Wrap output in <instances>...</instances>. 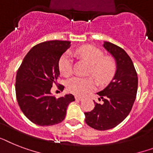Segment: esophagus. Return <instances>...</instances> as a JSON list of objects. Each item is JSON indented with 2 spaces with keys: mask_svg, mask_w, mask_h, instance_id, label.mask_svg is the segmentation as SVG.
Returning <instances> with one entry per match:
<instances>
[{
  "mask_svg": "<svg viewBox=\"0 0 153 153\" xmlns=\"http://www.w3.org/2000/svg\"><path fill=\"white\" fill-rule=\"evenodd\" d=\"M75 97V100H83L82 97L75 96V97Z\"/></svg>",
  "mask_w": 153,
  "mask_h": 153,
  "instance_id": "34e87169",
  "label": "esophagus"
}]
</instances>
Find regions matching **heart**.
<instances>
[{
	"instance_id": "obj_1",
	"label": "heart",
	"mask_w": 153,
	"mask_h": 153,
	"mask_svg": "<svg viewBox=\"0 0 153 153\" xmlns=\"http://www.w3.org/2000/svg\"><path fill=\"white\" fill-rule=\"evenodd\" d=\"M76 53L90 64L89 73L100 84L108 82L111 79L115 71V63L110 56H105L100 48L94 45H85L79 47ZM73 59L69 53H64L59 61V71L64 76L72 74ZM94 88V82L91 78L75 76L67 82V89L75 95H84Z\"/></svg>"
}]
</instances>
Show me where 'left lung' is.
Wrapping results in <instances>:
<instances>
[{
	"label": "left lung",
	"instance_id": "left-lung-1",
	"mask_svg": "<svg viewBox=\"0 0 153 153\" xmlns=\"http://www.w3.org/2000/svg\"><path fill=\"white\" fill-rule=\"evenodd\" d=\"M104 48L115 59L116 71L107 87L98 92V100L91 111L85 112V121L92 128L106 130L123 121L131 111L137 91V74L128 54L120 47L105 42Z\"/></svg>",
	"mask_w": 153,
	"mask_h": 153
}]
</instances>
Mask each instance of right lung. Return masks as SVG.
I'll use <instances>...</instances> for the list:
<instances>
[{
    "label": "right lung",
    "instance_id": "add662e5",
    "mask_svg": "<svg viewBox=\"0 0 153 153\" xmlns=\"http://www.w3.org/2000/svg\"><path fill=\"white\" fill-rule=\"evenodd\" d=\"M70 46L68 41L42 42L29 51L17 71V101L27 119L37 125L61 123L68 105L74 100L72 94L56 98L51 94V88L59 75V59Z\"/></svg>",
    "mask_w": 153,
    "mask_h": 153
}]
</instances>
